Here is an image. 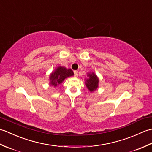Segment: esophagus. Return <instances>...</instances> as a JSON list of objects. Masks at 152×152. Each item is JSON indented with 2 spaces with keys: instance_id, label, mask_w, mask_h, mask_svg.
<instances>
[{
  "instance_id": "1",
  "label": "esophagus",
  "mask_w": 152,
  "mask_h": 152,
  "mask_svg": "<svg viewBox=\"0 0 152 152\" xmlns=\"http://www.w3.org/2000/svg\"><path fill=\"white\" fill-rule=\"evenodd\" d=\"M74 76H75V77L78 76V71L75 70V71H74Z\"/></svg>"
}]
</instances>
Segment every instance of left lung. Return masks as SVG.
Here are the masks:
<instances>
[{
    "label": "left lung",
    "instance_id": "obj_1",
    "mask_svg": "<svg viewBox=\"0 0 152 152\" xmlns=\"http://www.w3.org/2000/svg\"><path fill=\"white\" fill-rule=\"evenodd\" d=\"M87 76H88V78L85 80L86 85L89 91L91 93H92L93 91H96V90L99 88V79L97 77V76H96L93 72L88 73Z\"/></svg>",
    "mask_w": 152,
    "mask_h": 152
}]
</instances>
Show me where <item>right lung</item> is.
I'll use <instances>...</instances> for the list:
<instances>
[{"mask_svg": "<svg viewBox=\"0 0 152 152\" xmlns=\"http://www.w3.org/2000/svg\"><path fill=\"white\" fill-rule=\"evenodd\" d=\"M74 75L73 71L70 69H66L63 66H58L50 75V86L56 88L59 86L66 78Z\"/></svg>", "mask_w": 152, "mask_h": 152, "instance_id": "right-lung-1", "label": "right lung"}]
</instances>
